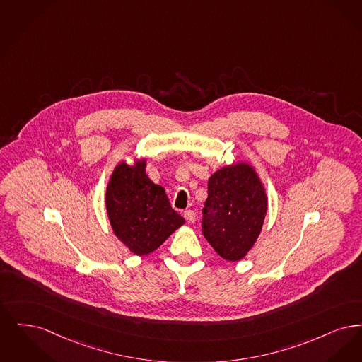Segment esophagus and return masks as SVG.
<instances>
[{
  "instance_id": "1",
  "label": "esophagus",
  "mask_w": 362,
  "mask_h": 362,
  "mask_svg": "<svg viewBox=\"0 0 362 362\" xmlns=\"http://www.w3.org/2000/svg\"><path fill=\"white\" fill-rule=\"evenodd\" d=\"M184 218H185L189 223H194V221H196V212L192 211V209H188V211L184 212Z\"/></svg>"
}]
</instances>
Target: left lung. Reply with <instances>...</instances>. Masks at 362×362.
<instances>
[{
  "mask_svg": "<svg viewBox=\"0 0 362 362\" xmlns=\"http://www.w3.org/2000/svg\"><path fill=\"white\" fill-rule=\"evenodd\" d=\"M267 212V189L250 163L227 165L209 177L203 234L226 261L238 262L252 250Z\"/></svg>",
  "mask_w": 362,
  "mask_h": 362,
  "instance_id": "left-lung-1",
  "label": "left lung"
}]
</instances>
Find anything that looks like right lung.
<instances>
[{
	"label": "right lung",
	"instance_id": "1",
	"mask_svg": "<svg viewBox=\"0 0 362 362\" xmlns=\"http://www.w3.org/2000/svg\"><path fill=\"white\" fill-rule=\"evenodd\" d=\"M105 206L115 235L141 257L157 250L185 223L172 208L165 188L147 177L144 158L116 165L107 185Z\"/></svg>",
	"mask_w": 362,
	"mask_h": 362
}]
</instances>
